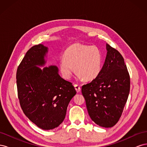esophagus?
<instances>
[{
    "instance_id": "obj_1",
    "label": "esophagus",
    "mask_w": 147,
    "mask_h": 147,
    "mask_svg": "<svg viewBox=\"0 0 147 147\" xmlns=\"http://www.w3.org/2000/svg\"><path fill=\"white\" fill-rule=\"evenodd\" d=\"M74 87L75 88V90H76L77 92H79L80 91V86L78 84H74Z\"/></svg>"
}]
</instances>
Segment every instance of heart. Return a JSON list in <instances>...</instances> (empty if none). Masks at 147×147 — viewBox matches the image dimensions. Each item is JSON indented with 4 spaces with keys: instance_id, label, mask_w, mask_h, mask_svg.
<instances>
[{
    "instance_id": "1",
    "label": "heart",
    "mask_w": 147,
    "mask_h": 147,
    "mask_svg": "<svg viewBox=\"0 0 147 147\" xmlns=\"http://www.w3.org/2000/svg\"><path fill=\"white\" fill-rule=\"evenodd\" d=\"M102 63V53L97 47L74 43L66 49L59 66L62 75L66 79L72 77L75 67L79 78L91 80L98 76Z\"/></svg>"
}]
</instances>
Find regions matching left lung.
Returning a JSON list of instances; mask_svg holds the SVG:
<instances>
[{"instance_id":"left-lung-1","label":"left lung","mask_w":147,"mask_h":147,"mask_svg":"<svg viewBox=\"0 0 147 147\" xmlns=\"http://www.w3.org/2000/svg\"><path fill=\"white\" fill-rule=\"evenodd\" d=\"M106 58L100 72L82 87L86 108L97 125L111 127L121 117L130 91V76L123 57L107 44Z\"/></svg>"}]
</instances>
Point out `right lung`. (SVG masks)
<instances>
[{
  "instance_id": "right-lung-1",
  "label": "right lung",
  "mask_w": 147,
  "mask_h": 147,
  "mask_svg": "<svg viewBox=\"0 0 147 147\" xmlns=\"http://www.w3.org/2000/svg\"><path fill=\"white\" fill-rule=\"evenodd\" d=\"M47 47L42 44L31 47L18 67V96L24 113L44 130L53 129L63 123L70 100L76 94L72 83L61 78L58 68L45 63Z\"/></svg>"
}]
</instances>
